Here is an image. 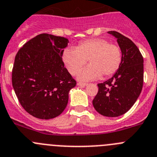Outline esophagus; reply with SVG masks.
<instances>
[{"label":"esophagus","mask_w":157,"mask_h":157,"mask_svg":"<svg viewBox=\"0 0 157 157\" xmlns=\"http://www.w3.org/2000/svg\"><path fill=\"white\" fill-rule=\"evenodd\" d=\"M88 84H86V83H82V82H78L77 83V85L78 86H82V87H85L87 86Z\"/></svg>","instance_id":"esophagus-1"}]
</instances>
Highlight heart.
I'll use <instances>...</instances> for the list:
<instances>
[{
    "label": "heart",
    "instance_id": "obj_1",
    "mask_svg": "<svg viewBox=\"0 0 157 157\" xmlns=\"http://www.w3.org/2000/svg\"><path fill=\"white\" fill-rule=\"evenodd\" d=\"M122 52L117 44L105 39L92 38L80 42L76 48H67L63 52L64 64L72 75H77L88 60L89 66L80 73L81 80L104 78L114 75L122 63Z\"/></svg>",
    "mask_w": 157,
    "mask_h": 157
}]
</instances>
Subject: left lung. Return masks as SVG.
<instances>
[{"mask_svg": "<svg viewBox=\"0 0 157 157\" xmlns=\"http://www.w3.org/2000/svg\"><path fill=\"white\" fill-rule=\"evenodd\" d=\"M109 33L117 38L122 52V63L112 78L98 84L93 106L101 115L116 117L127 113L135 104L143 86V57L133 41L116 31Z\"/></svg>", "mask_w": 157, "mask_h": 157, "instance_id": "1", "label": "left lung"}]
</instances>
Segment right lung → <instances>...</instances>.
<instances>
[{
  "mask_svg": "<svg viewBox=\"0 0 157 157\" xmlns=\"http://www.w3.org/2000/svg\"><path fill=\"white\" fill-rule=\"evenodd\" d=\"M68 39L41 33L17 52L12 73L18 100L28 113L38 119L59 116L66 109L69 91L77 84L63 61Z\"/></svg>",
  "mask_w": 157,
  "mask_h": 157,
  "instance_id": "1",
  "label": "right lung"
}]
</instances>
